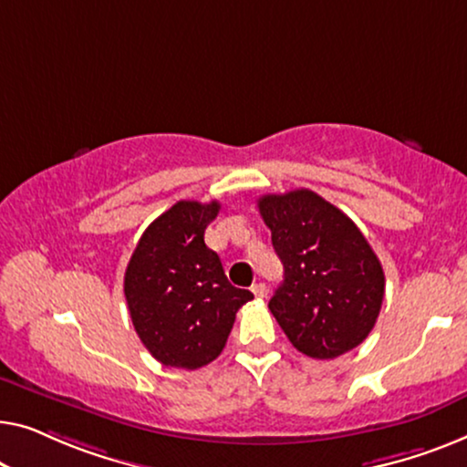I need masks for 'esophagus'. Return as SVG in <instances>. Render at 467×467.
<instances>
[{"label": "esophagus", "mask_w": 467, "mask_h": 467, "mask_svg": "<svg viewBox=\"0 0 467 467\" xmlns=\"http://www.w3.org/2000/svg\"><path fill=\"white\" fill-rule=\"evenodd\" d=\"M252 292H254V296H255V298H265L266 294H268V290H266V285H265V284H254V285H252Z\"/></svg>", "instance_id": "obj_1"}]
</instances>
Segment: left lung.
Returning a JSON list of instances; mask_svg holds the SVG:
<instances>
[{
    "label": "left lung",
    "instance_id": "obj_1",
    "mask_svg": "<svg viewBox=\"0 0 467 467\" xmlns=\"http://www.w3.org/2000/svg\"><path fill=\"white\" fill-rule=\"evenodd\" d=\"M260 215L284 262V284L268 302L300 353L334 359L356 349L377 324L383 266L359 228L313 190L266 194Z\"/></svg>",
    "mask_w": 467,
    "mask_h": 467
}]
</instances>
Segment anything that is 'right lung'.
I'll use <instances>...</instances> for the list:
<instances>
[{
	"mask_svg": "<svg viewBox=\"0 0 467 467\" xmlns=\"http://www.w3.org/2000/svg\"><path fill=\"white\" fill-rule=\"evenodd\" d=\"M220 202L177 201L146 228L124 273L130 321L146 349L171 368L213 362L236 311L254 298L226 279L205 228Z\"/></svg>",
	"mask_w": 467,
	"mask_h": 467,
	"instance_id": "add662e5",
	"label": "right lung"
}]
</instances>
